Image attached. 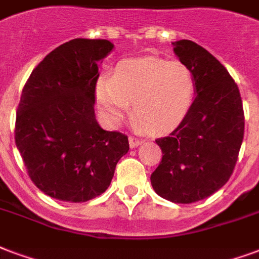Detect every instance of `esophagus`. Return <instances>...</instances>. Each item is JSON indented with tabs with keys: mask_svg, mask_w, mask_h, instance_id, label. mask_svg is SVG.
Returning <instances> with one entry per match:
<instances>
[{
	"mask_svg": "<svg viewBox=\"0 0 259 259\" xmlns=\"http://www.w3.org/2000/svg\"><path fill=\"white\" fill-rule=\"evenodd\" d=\"M128 141H130V146H131L132 149H134V147H138V146L141 145L142 142H143L141 138H138V137H130Z\"/></svg>",
	"mask_w": 259,
	"mask_h": 259,
	"instance_id": "34e87169",
	"label": "esophagus"
}]
</instances>
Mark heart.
Wrapping results in <instances>:
<instances>
[{
	"label": "heart",
	"mask_w": 259,
	"mask_h": 259,
	"mask_svg": "<svg viewBox=\"0 0 259 259\" xmlns=\"http://www.w3.org/2000/svg\"><path fill=\"white\" fill-rule=\"evenodd\" d=\"M195 97L191 69L180 61L130 58L118 63L112 76L95 85L97 106L110 124H117L134 106L143 127L154 132L172 130L187 116Z\"/></svg>",
	"instance_id": "obj_1"
}]
</instances>
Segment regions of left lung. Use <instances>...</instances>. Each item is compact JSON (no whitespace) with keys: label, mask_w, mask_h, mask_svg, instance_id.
Masks as SVG:
<instances>
[{"label":"left lung","mask_w":259,"mask_h":259,"mask_svg":"<svg viewBox=\"0 0 259 259\" xmlns=\"http://www.w3.org/2000/svg\"><path fill=\"white\" fill-rule=\"evenodd\" d=\"M180 63L191 69L195 100L187 116L168 137L158 138L162 159L151 186L164 199L192 203L228 182L244 135V113L238 84L219 60L195 42H174Z\"/></svg>","instance_id":"left-lung-1"}]
</instances>
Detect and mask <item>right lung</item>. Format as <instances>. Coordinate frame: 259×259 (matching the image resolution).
I'll return each mask as SVG.
<instances>
[{
    "instance_id": "add662e5",
    "label": "right lung",
    "mask_w": 259,
    "mask_h": 259,
    "mask_svg": "<svg viewBox=\"0 0 259 259\" xmlns=\"http://www.w3.org/2000/svg\"><path fill=\"white\" fill-rule=\"evenodd\" d=\"M113 49L106 39H72L38 64L21 91L15 142L28 176L46 195L85 202L109 187L127 135L95 120L98 63Z\"/></svg>"
}]
</instances>
